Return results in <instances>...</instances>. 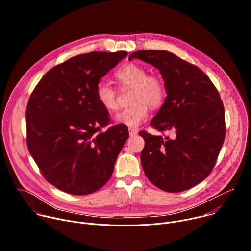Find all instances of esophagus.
Returning a JSON list of instances; mask_svg holds the SVG:
<instances>
[{
	"label": "esophagus",
	"mask_w": 251,
	"mask_h": 251,
	"mask_svg": "<svg viewBox=\"0 0 251 251\" xmlns=\"http://www.w3.org/2000/svg\"><path fill=\"white\" fill-rule=\"evenodd\" d=\"M138 134V131L136 129H132V128H129V135L130 136H136Z\"/></svg>",
	"instance_id": "obj_1"
}]
</instances>
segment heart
<instances>
[{
  "label": "heart",
  "instance_id": "heart-1",
  "mask_svg": "<svg viewBox=\"0 0 251 251\" xmlns=\"http://www.w3.org/2000/svg\"><path fill=\"white\" fill-rule=\"evenodd\" d=\"M115 77L123 86L134 87L131 105L115 116L119 124L135 128L141 125L148 117L147 104L156 108L159 107L166 96V88L163 80L154 75H148V71L137 63H127L119 68ZM96 97L100 105L109 112L118 109L116 91L108 83L101 81L96 86Z\"/></svg>",
  "mask_w": 251,
  "mask_h": 251
}]
</instances>
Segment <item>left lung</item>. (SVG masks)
I'll return each instance as SVG.
<instances>
[{
    "instance_id": "8db88e82",
    "label": "left lung",
    "mask_w": 251,
    "mask_h": 251,
    "mask_svg": "<svg viewBox=\"0 0 251 251\" xmlns=\"http://www.w3.org/2000/svg\"><path fill=\"white\" fill-rule=\"evenodd\" d=\"M138 58L160 70L167 96L151 121L172 137L140 132L145 140L141 153L143 170L160 190L180 193L210 174L226 136L225 108L221 96L198 66L167 50H139Z\"/></svg>"
}]
</instances>
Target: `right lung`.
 Listing matches in <instances>:
<instances>
[{
	"mask_svg": "<svg viewBox=\"0 0 251 251\" xmlns=\"http://www.w3.org/2000/svg\"><path fill=\"white\" fill-rule=\"evenodd\" d=\"M128 52L93 51L71 57L45 75L26 106L28 151L46 180L76 196L101 189L129 137L121 124L102 131L109 113L96 86Z\"/></svg>",
	"mask_w": 251,
	"mask_h": 251,
	"instance_id": "obj_1",
	"label": "right lung"
}]
</instances>
